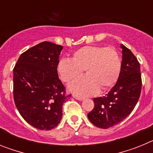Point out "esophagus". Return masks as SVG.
Listing matches in <instances>:
<instances>
[{
	"label": "esophagus",
	"mask_w": 153,
	"mask_h": 153,
	"mask_svg": "<svg viewBox=\"0 0 153 153\" xmlns=\"http://www.w3.org/2000/svg\"><path fill=\"white\" fill-rule=\"evenodd\" d=\"M73 97H74V98H75L76 100H79V101H82V100H83V97H78V96H76V95H73Z\"/></svg>",
	"instance_id": "esophagus-1"
}]
</instances>
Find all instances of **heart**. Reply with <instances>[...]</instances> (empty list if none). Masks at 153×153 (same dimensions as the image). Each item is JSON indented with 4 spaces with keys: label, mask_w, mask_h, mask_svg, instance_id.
<instances>
[{
    "label": "heart",
    "mask_w": 153,
    "mask_h": 153,
    "mask_svg": "<svg viewBox=\"0 0 153 153\" xmlns=\"http://www.w3.org/2000/svg\"><path fill=\"white\" fill-rule=\"evenodd\" d=\"M121 59L113 47L85 46L73 53L71 60L63 58L57 64L60 79L70 83L79 77L85 70L86 76L69 85V90L79 97L94 95L116 83L121 70Z\"/></svg>",
    "instance_id": "b5f03b06"
}]
</instances>
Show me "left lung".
<instances>
[{
	"instance_id": "1",
	"label": "left lung",
	"mask_w": 153,
	"mask_h": 153,
	"mask_svg": "<svg viewBox=\"0 0 153 153\" xmlns=\"http://www.w3.org/2000/svg\"><path fill=\"white\" fill-rule=\"evenodd\" d=\"M120 47L123 60L117 83L106 96L93 99L94 108L87 114L90 122L101 129H108L125 120L140 97V63L130 50L123 44H120Z\"/></svg>"
}]
</instances>
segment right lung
<instances>
[{"mask_svg": "<svg viewBox=\"0 0 153 153\" xmlns=\"http://www.w3.org/2000/svg\"><path fill=\"white\" fill-rule=\"evenodd\" d=\"M63 47L42 42L20 56L13 68V99L21 117L40 130L60 123L63 104L71 95L58 77L57 64Z\"/></svg>", "mask_w": 153, "mask_h": 153, "instance_id": "obj_1", "label": "right lung"}]
</instances>
